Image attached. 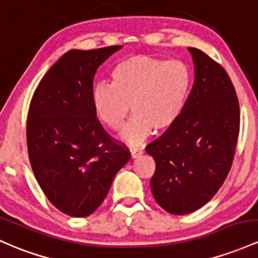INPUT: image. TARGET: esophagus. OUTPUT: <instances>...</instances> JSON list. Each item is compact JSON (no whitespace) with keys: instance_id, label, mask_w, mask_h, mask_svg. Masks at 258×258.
<instances>
[{"instance_id":"1","label":"esophagus","mask_w":258,"mask_h":258,"mask_svg":"<svg viewBox=\"0 0 258 258\" xmlns=\"http://www.w3.org/2000/svg\"><path fill=\"white\" fill-rule=\"evenodd\" d=\"M130 152H131V157L134 158V159L141 157V155L143 154L142 149H138V148H136V147H131V148H130Z\"/></svg>"}]
</instances>
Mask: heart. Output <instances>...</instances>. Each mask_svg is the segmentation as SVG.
Returning a JSON list of instances; mask_svg holds the SVG:
<instances>
[{"label":"heart","mask_w":258,"mask_h":258,"mask_svg":"<svg viewBox=\"0 0 258 258\" xmlns=\"http://www.w3.org/2000/svg\"><path fill=\"white\" fill-rule=\"evenodd\" d=\"M111 86L98 84L92 100L95 114L112 131L135 116L123 132L138 143L154 132L168 131L182 114L192 89V71L186 62L152 55H130L111 70Z\"/></svg>","instance_id":"heart-1"}]
</instances>
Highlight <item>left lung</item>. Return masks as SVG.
Here are the masks:
<instances>
[{
    "mask_svg": "<svg viewBox=\"0 0 258 258\" xmlns=\"http://www.w3.org/2000/svg\"><path fill=\"white\" fill-rule=\"evenodd\" d=\"M195 83L176 123L146 147L155 160L151 188L161 208L187 214L203 207L223 185L240 131V107L222 64L189 47Z\"/></svg>",
    "mask_w": 258,
    "mask_h": 258,
    "instance_id": "8db88e82",
    "label": "left lung"
}]
</instances>
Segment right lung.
<instances>
[{
  "label": "right lung",
  "instance_id": "obj_1",
  "mask_svg": "<svg viewBox=\"0 0 258 258\" xmlns=\"http://www.w3.org/2000/svg\"><path fill=\"white\" fill-rule=\"evenodd\" d=\"M121 45L70 50L36 87L27 118L30 165L42 192L62 213L87 217L131 159L126 144L104 130L93 106L98 67Z\"/></svg>",
  "mask_w": 258,
  "mask_h": 258
}]
</instances>
